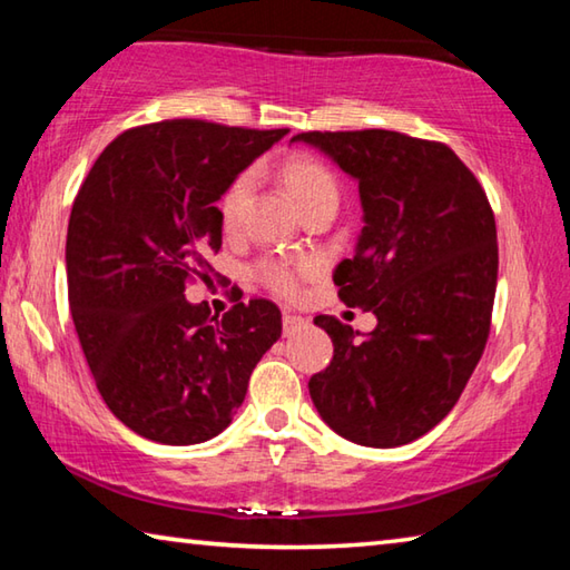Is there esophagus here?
<instances>
[{"mask_svg": "<svg viewBox=\"0 0 570 570\" xmlns=\"http://www.w3.org/2000/svg\"><path fill=\"white\" fill-rule=\"evenodd\" d=\"M306 320L304 316H298V314H284V334L286 336H292V334H296V332H302V330H306Z\"/></svg>", "mask_w": 570, "mask_h": 570, "instance_id": "1", "label": "esophagus"}]
</instances>
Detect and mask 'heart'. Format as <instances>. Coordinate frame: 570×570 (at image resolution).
<instances>
[{"instance_id": "1", "label": "heart", "mask_w": 570, "mask_h": 570, "mask_svg": "<svg viewBox=\"0 0 570 570\" xmlns=\"http://www.w3.org/2000/svg\"><path fill=\"white\" fill-rule=\"evenodd\" d=\"M282 180L286 190L292 193L294 204L298 210H308L326 200H340V186H336L334 173L324 166L322 160L312 156H292L284 160L282 166ZM254 188V176L250 173H240L228 183L224 196L218 200V216L220 226L226 230H236L244 216L246 200ZM316 272V264L312 258H268L258 266V276L266 286H272L276 294L294 296L298 282H304Z\"/></svg>"}]
</instances>
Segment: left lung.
<instances>
[{"label": "left lung", "mask_w": 570, "mask_h": 570, "mask_svg": "<svg viewBox=\"0 0 570 570\" xmlns=\"http://www.w3.org/2000/svg\"><path fill=\"white\" fill-rule=\"evenodd\" d=\"M360 183L364 228L334 284L377 316L356 340L334 316L314 324L334 356L308 380L316 412L364 448L422 438L455 407L490 334L498 234L488 196L445 142L394 130L298 132Z\"/></svg>", "instance_id": "8db88e82"}]
</instances>
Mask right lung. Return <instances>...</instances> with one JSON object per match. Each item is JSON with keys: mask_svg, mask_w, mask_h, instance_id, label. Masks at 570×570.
Segmentation results:
<instances>
[{"mask_svg": "<svg viewBox=\"0 0 570 570\" xmlns=\"http://www.w3.org/2000/svg\"><path fill=\"white\" fill-rule=\"evenodd\" d=\"M288 130L163 120L118 135L80 186L67 226L70 312L105 404L160 445L224 432L258 360L282 336L266 298L224 316L190 304L220 248L216 200Z\"/></svg>", "mask_w": 570, "mask_h": 570, "instance_id": "right-lung-1", "label": "right lung"}]
</instances>
